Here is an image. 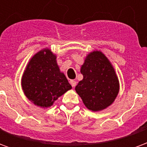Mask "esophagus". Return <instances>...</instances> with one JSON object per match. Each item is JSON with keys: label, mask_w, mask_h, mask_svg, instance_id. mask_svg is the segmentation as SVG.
<instances>
[{"label": "esophagus", "mask_w": 147, "mask_h": 147, "mask_svg": "<svg viewBox=\"0 0 147 147\" xmlns=\"http://www.w3.org/2000/svg\"><path fill=\"white\" fill-rule=\"evenodd\" d=\"M70 83L72 87H75V86H76V80H70Z\"/></svg>", "instance_id": "esophagus-1"}]
</instances>
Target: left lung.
Masks as SVG:
<instances>
[{"mask_svg":"<svg viewBox=\"0 0 147 147\" xmlns=\"http://www.w3.org/2000/svg\"><path fill=\"white\" fill-rule=\"evenodd\" d=\"M80 71L83 79L76 90L86 108L99 111L110 105L119 92V82L105 55L98 51L90 53Z\"/></svg>","mask_w":147,"mask_h":147,"instance_id":"left-lung-1","label":"left lung"}]
</instances>
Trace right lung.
<instances>
[{"label":"right lung","mask_w":147,"mask_h":147,"mask_svg":"<svg viewBox=\"0 0 147 147\" xmlns=\"http://www.w3.org/2000/svg\"><path fill=\"white\" fill-rule=\"evenodd\" d=\"M22 87L27 98L41 107L51 106L71 89L67 78L60 71L56 56L49 49L38 52L30 60L23 76Z\"/></svg>","instance_id":"add662e5"}]
</instances>
